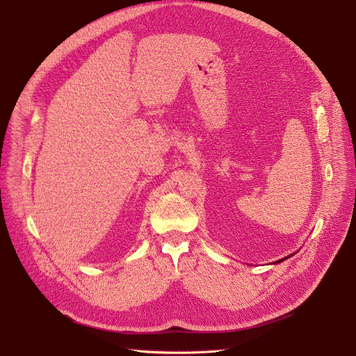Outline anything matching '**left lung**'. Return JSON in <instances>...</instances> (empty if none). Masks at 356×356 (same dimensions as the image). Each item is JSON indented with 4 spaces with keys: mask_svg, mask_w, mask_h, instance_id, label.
<instances>
[{
    "mask_svg": "<svg viewBox=\"0 0 356 356\" xmlns=\"http://www.w3.org/2000/svg\"><path fill=\"white\" fill-rule=\"evenodd\" d=\"M287 258H290V257H287ZM286 258H283V259H280V261H277V262H283Z\"/></svg>",
    "mask_w": 356,
    "mask_h": 356,
    "instance_id": "left-lung-1",
    "label": "left lung"
}]
</instances>
